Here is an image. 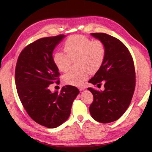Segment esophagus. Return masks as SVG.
Masks as SVG:
<instances>
[{
  "label": "esophagus",
  "mask_w": 152,
  "mask_h": 152,
  "mask_svg": "<svg viewBox=\"0 0 152 152\" xmlns=\"http://www.w3.org/2000/svg\"><path fill=\"white\" fill-rule=\"evenodd\" d=\"M85 88H86V87H84V86H81L80 87H79V90H80V91H83V90H84L85 89Z\"/></svg>",
  "instance_id": "34e87169"
}]
</instances>
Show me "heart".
Wrapping results in <instances>:
<instances>
[{"label":"heart","mask_w":152,"mask_h":152,"mask_svg":"<svg viewBox=\"0 0 152 152\" xmlns=\"http://www.w3.org/2000/svg\"><path fill=\"white\" fill-rule=\"evenodd\" d=\"M64 50L67 55L57 52L53 56L56 66L61 72H66L71 65V60L79 58L78 71H71L63 76L66 84L79 86L89 77L91 71L98 70L104 61L105 48L99 40L87 38L83 35L69 37L64 45Z\"/></svg>","instance_id":"heart-1"}]
</instances>
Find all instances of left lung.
<instances>
[{
	"mask_svg": "<svg viewBox=\"0 0 152 152\" xmlns=\"http://www.w3.org/2000/svg\"><path fill=\"white\" fill-rule=\"evenodd\" d=\"M91 35L103 42L105 55L101 67L89 81L98 87L105 81L104 91L87 88L94 96L89 111L95 121L109 123L122 116L130 105L135 86L134 65L127 48L119 39L105 33Z\"/></svg>",
	"mask_w": 152,
	"mask_h": 152,
	"instance_id": "obj_1",
	"label": "left lung"
}]
</instances>
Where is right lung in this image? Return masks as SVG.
Instances as JSON below:
<instances>
[{
    "mask_svg": "<svg viewBox=\"0 0 152 152\" xmlns=\"http://www.w3.org/2000/svg\"><path fill=\"white\" fill-rule=\"evenodd\" d=\"M65 37H47L30 44L20 54L15 69V83L22 105L34 121L49 128L67 120L79 93L69 85L63 87L60 92L49 89L50 84L59 82L53 52Z\"/></svg>",
    "mask_w": 152,
    "mask_h": 152,
    "instance_id": "1",
    "label": "right lung"
}]
</instances>
